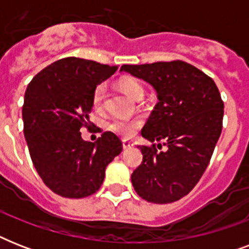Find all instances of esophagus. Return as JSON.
Returning a JSON list of instances; mask_svg holds the SVG:
<instances>
[{
    "label": "esophagus",
    "mask_w": 249,
    "mask_h": 249,
    "mask_svg": "<svg viewBox=\"0 0 249 249\" xmlns=\"http://www.w3.org/2000/svg\"><path fill=\"white\" fill-rule=\"evenodd\" d=\"M130 147H133V143H130L128 141H123V148H124V150H128V148Z\"/></svg>",
    "instance_id": "34e87169"
}]
</instances>
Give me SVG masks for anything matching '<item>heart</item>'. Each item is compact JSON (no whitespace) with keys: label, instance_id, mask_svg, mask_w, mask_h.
Segmentation results:
<instances>
[{"label":"heart","instance_id":"heart-1","mask_svg":"<svg viewBox=\"0 0 249 249\" xmlns=\"http://www.w3.org/2000/svg\"><path fill=\"white\" fill-rule=\"evenodd\" d=\"M120 89L128 95L133 101H138L140 98L143 97V88L136 79L132 77H124L119 81ZM106 94V86L98 85L93 93V107L94 109H101L103 106ZM140 121L138 120H126V119H116L109 124V129L124 138H130L136 134L137 129L140 128Z\"/></svg>","mask_w":249,"mask_h":249}]
</instances>
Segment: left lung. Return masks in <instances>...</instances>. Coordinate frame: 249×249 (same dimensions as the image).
<instances>
[{
    "label": "left lung",
    "instance_id": "left-lung-1",
    "mask_svg": "<svg viewBox=\"0 0 249 249\" xmlns=\"http://www.w3.org/2000/svg\"><path fill=\"white\" fill-rule=\"evenodd\" d=\"M120 71L143 80L156 91L159 102L141 134L151 143L163 141L166 146L160 152L155 144L138 146L143 161L133 172V187L151 203L179 200L199 182L221 136L220 91L209 76L182 60L126 64Z\"/></svg>",
    "mask_w": 249,
    "mask_h": 249
}]
</instances>
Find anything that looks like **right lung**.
Segmentation results:
<instances>
[{
	"mask_svg": "<svg viewBox=\"0 0 249 249\" xmlns=\"http://www.w3.org/2000/svg\"><path fill=\"white\" fill-rule=\"evenodd\" d=\"M116 70L71 56L44 68L27 86L21 115L29 155L45 185L60 196L95 193L107 165L123 151L113 133H103L94 143L80 133L90 126L94 90Z\"/></svg>",
	"mask_w": 249,
	"mask_h": 249,
	"instance_id": "obj_1",
	"label": "right lung"
}]
</instances>
